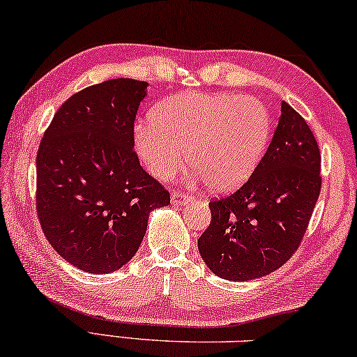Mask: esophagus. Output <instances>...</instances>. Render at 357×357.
Here are the masks:
<instances>
[{"label":"esophagus","mask_w":357,"mask_h":357,"mask_svg":"<svg viewBox=\"0 0 357 357\" xmlns=\"http://www.w3.org/2000/svg\"><path fill=\"white\" fill-rule=\"evenodd\" d=\"M172 204L175 206H183L185 202H188L191 199V196L188 193H183V191H174L171 195Z\"/></svg>","instance_id":"34e87169"}]
</instances>
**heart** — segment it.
Returning a JSON list of instances; mask_svg holds the SVG:
<instances>
[{
    "label": "heart",
    "mask_w": 357,
    "mask_h": 357,
    "mask_svg": "<svg viewBox=\"0 0 357 357\" xmlns=\"http://www.w3.org/2000/svg\"><path fill=\"white\" fill-rule=\"evenodd\" d=\"M271 135V114L261 102L233 94L186 92L169 97L135 128L137 155L160 180L188 162L213 191H231L248 180Z\"/></svg>",
    "instance_id": "b5f03b06"
}]
</instances>
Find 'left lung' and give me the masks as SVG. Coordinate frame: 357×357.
<instances>
[{
	"label": "left lung",
	"mask_w": 357,
	"mask_h": 357,
	"mask_svg": "<svg viewBox=\"0 0 357 357\" xmlns=\"http://www.w3.org/2000/svg\"><path fill=\"white\" fill-rule=\"evenodd\" d=\"M321 183L314 134L282 102L276 132L248 182L209 202L211 223L197 239L202 260L228 281H249L278 270L303 241Z\"/></svg>",
	"instance_id": "obj_1"
}]
</instances>
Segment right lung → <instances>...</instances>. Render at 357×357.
<instances>
[{
  "label": "right lung",
  "instance_id": "1",
  "mask_svg": "<svg viewBox=\"0 0 357 357\" xmlns=\"http://www.w3.org/2000/svg\"><path fill=\"white\" fill-rule=\"evenodd\" d=\"M145 81L118 78L71 96L54 114L36 155V213L60 257L86 273L126 265L148 215L171 195L140 166L134 123Z\"/></svg>",
  "mask_w": 357,
  "mask_h": 357
}]
</instances>
